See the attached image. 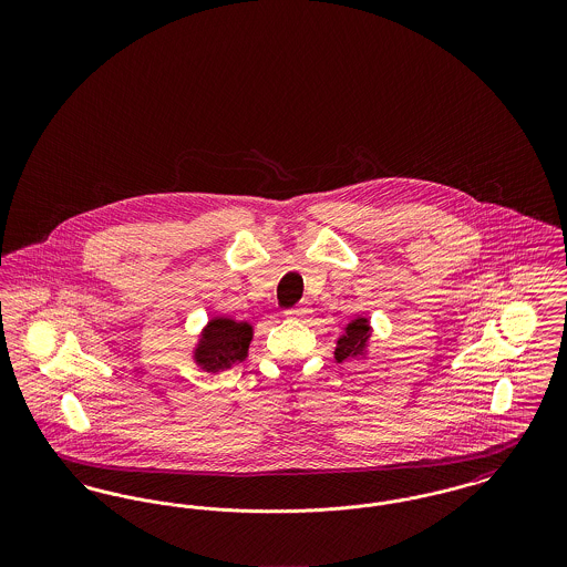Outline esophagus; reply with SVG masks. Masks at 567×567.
Listing matches in <instances>:
<instances>
[{
  "mask_svg": "<svg viewBox=\"0 0 567 567\" xmlns=\"http://www.w3.org/2000/svg\"><path fill=\"white\" fill-rule=\"evenodd\" d=\"M287 315H289L291 319H306V317L310 315V306H308L306 301H301V303H297L296 308L287 310Z\"/></svg>",
  "mask_w": 567,
  "mask_h": 567,
  "instance_id": "1",
  "label": "esophagus"
}]
</instances>
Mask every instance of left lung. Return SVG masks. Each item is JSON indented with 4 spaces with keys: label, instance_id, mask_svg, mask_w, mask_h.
<instances>
[{
    "label": "left lung",
    "instance_id": "1",
    "mask_svg": "<svg viewBox=\"0 0 567 567\" xmlns=\"http://www.w3.org/2000/svg\"><path fill=\"white\" fill-rule=\"evenodd\" d=\"M368 333H370V327L365 319H357L354 323L347 327V333L338 340V349H336V359L342 363L351 357H357L359 352L363 351L365 342H368Z\"/></svg>",
    "mask_w": 567,
    "mask_h": 567
}]
</instances>
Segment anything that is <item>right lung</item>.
Masks as SVG:
<instances>
[{
  "mask_svg": "<svg viewBox=\"0 0 567 567\" xmlns=\"http://www.w3.org/2000/svg\"><path fill=\"white\" fill-rule=\"evenodd\" d=\"M252 338L250 324L236 323L231 319H213L208 324L202 344L197 347L195 359L206 370H223L236 361H243Z\"/></svg>",
  "mask_w": 567,
  "mask_h": 567,
  "instance_id": "right-lung-1",
  "label": "right lung"
}]
</instances>
